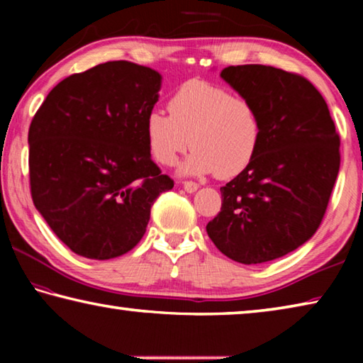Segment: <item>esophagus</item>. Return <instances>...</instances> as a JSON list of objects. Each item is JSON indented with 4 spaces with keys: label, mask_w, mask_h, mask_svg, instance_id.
Instances as JSON below:
<instances>
[{
    "label": "esophagus",
    "mask_w": 363,
    "mask_h": 363,
    "mask_svg": "<svg viewBox=\"0 0 363 363\" xmlns=\"http://www.w3.org/2000/svg\"><path fill=\"white\" fill-rule=\"evenodd\" d=\"M182 186H184V189H186V192H189V194H192L196 189H199V184L192 182V181H184Z\"/></svg>",
    "instance_id": "1"
}]
</instances>
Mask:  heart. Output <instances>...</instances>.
Returning a JSON list of instances; mask_svg holds the SVG:
<instances>
[{"label":"heart","instance_id":"b5f03b06","mask_svg":"<svg viewBox=\"0 0 363 363\" xmlns=\"http://www.w3.org/2000/svg\"><path fill=\"white\" fill-rule=\"evenodd\" d=\"M168 113L152 110L145 118L149 150L163 167H173L190 145L184 174L227 179L240 174L259 149L262 123L256 106L224 86L190 79L169 97Z\"/></svg>","mask_w":363,"mask_h":363}]
</instances>
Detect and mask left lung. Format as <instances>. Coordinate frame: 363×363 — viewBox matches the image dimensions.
I'll list each match as a JSON object with an SVG mask.
<instances>
[{"mask_svg": "<svg viewBox=\"0 0 363 363\" xmlns=\"http://www.w3.org/2000/svg\"><path fill=\"white\" fill-rule=\"evenodd\" d=\"M220 77L255 104L262 138L253 162L220 187L223 206L206 232L230 259L267 262L320 227L340 171V134L322 94L298 73L250 64Z\"/></svg>", "mask_w": 363, "mask_h": 363, "instance_id": "obj_1", "label": "left lung"}]
</instances>
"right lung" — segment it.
Returning a JSON list of instances; mask_svg holds the SVG:
<instances>
[{
  "label": "right lung",
  "instance_id": "add662e5",
  "mask_svg": "<svg viewBox=\"0 0 363 363\" xmlns=\"http://www.w3.org/2000/svg\"><path fill=\"white\" fill-rule=\"evenodd\" d=\"M162 75L128 60L67 77L28 130L30 192L52 232L88 259H112L144 237L150 208L173 189L150 158L145 118Z\"/></svg>",
  "mask_w": 363,
  "mask_h": 363
}]
</instances>
